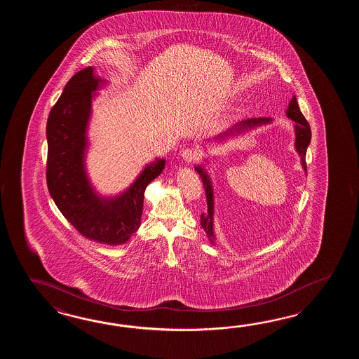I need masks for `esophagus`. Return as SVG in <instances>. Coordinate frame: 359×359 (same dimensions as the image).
I'll use <instances>...</instances> for the list:
<instances>
[{"instance_id": "esophagus-1", "label": "esophagus", "mask_w": 359, "mask_h": 359, "mask_svg": "<svg viewBox=\"0 0 359 359\" xmlns=\"http://www.w3.org/2000/svg\"><path fill=\"white\" fill-rule=\"evenodd\" d=\"M181 156H182L183 161H189V163L198 161V153L191 150V149H183L182 151H181Z\"/></svg>"}]
</instances>
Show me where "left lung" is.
<instances>
[{"instance_id": "1", "label": "left lung", "mask_w": 359, "mask_h": 359, "mask_svg": "<svg viewBox=\"0 0 359 359\" xmlns=\"http://www.w3.org/2000/svg\"><path fill=\"white\" fill-rule=\"evenodd\" d=\"M286 115L287 118H290L291 121H294V128H295V150L300 156V163L302 167L304 169L306 173V163H305V154H306V149L311 144V127L309 123L306 122L304 115L302 114L300 109H299L298 100L295 96H292L289 107L286 110ZM272 123V118H250L246 121H241V122L233 124L232 127H229V130H224L219 133L218 136L213 138V142H226L229 138L236 137L238 135H243L245 132L254 130L260 126L264 124H269ZM195 170L198 172V176L201 177V181L204 184L206 195V204H208V212L201 214V227L204 229L206 235L209 237L210 243L214 244L215 241V235H214V192L213 184H212V180L209 175L206 173L205 168L203 165H196Z\"/></svg>"}]
</instances>
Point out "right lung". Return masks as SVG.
Wrapping results in <instances>:
<instances>
[{
	"label": "right lung",
	"instance_id": "obj_1",
	"mask_svg": "<svg viewBox=\"0 0 359 359\" xmlns=\"http://www.w3.org/2000/svg\"><path fill=\"white\" fill-rule=\"evenodd\" d=\"M107 81L88 67L69 79L47 119V187L61 214L84 237L107 245L127 243L141 224L144 192L165 159L146 165L127 190L100 196L86 170L92 99Z\"/></svg>",
	"mask_w": 359,
	"mask_h": 359
}]
</instances>
